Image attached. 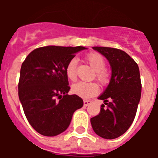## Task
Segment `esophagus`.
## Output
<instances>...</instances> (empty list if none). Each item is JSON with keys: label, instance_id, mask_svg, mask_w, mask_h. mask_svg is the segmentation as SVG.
Segmentation results:
<instances>
[{"label": "esophagus", "instance_id": "obj_1", "mask_svg": "<svg viewBox=\"0 0 158 158\" xmlns=\"http://www.w3.org/2000/svg\"><path fill=\"white\" fill-rule=\"evenodd\" d=\"M91 103H92V102L90 101V100H84V106H85V107H86V106H89V104H91Z\"/></svg>", "mask_w": 158, "mask_h": 158}]
</instances>
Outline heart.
<instances>
[{
	"instance_id": "1",
	"label": "heart",
	"mask_w": 158,
	"mask_h": 158,
	"mask_svg": "<svg viewBox=\"0 0 158 158\" xmlns=\"http://www.w3.org/2000/svg\"><path fill=\"white\" fill-rule=\"evenodd\" d=\"M86 60L93 69L96 70V78L102 85H106L109 81V73L104 69L105 62L101 55L96 53H91L88 54ZM77 60L72 58L65 68L66 77L72 81H74L77 79ZM98 92L99 86L96 82L79 81L72 86V93L84 99L91 98L96 96Z\"/></svg>"
}]
</instances>
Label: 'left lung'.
<instances>
[{
  "label": "left lung",
  "instance_id": "8db88e82",
  "mask_svg": "<svg viewBox=\"0 0 158 158\" xmlns=\"http://www.w3.org/2000/svg\"><path fill=\"white\" fill-rule=\"evenodd\" d=\"M109 62L111 77L98 97L104 100L100 114L90 119L95 133L114 139L123 135L135 119L142 92L139 65L126 52L115 48L93 47Z\"/></svg>",
  "mask_w": 158,
  "mask_h": 158
}]
</instances>
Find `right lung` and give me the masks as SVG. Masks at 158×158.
I'll return each instance as SVG.
<instances>
[{
  "instance_id": "obj_1",
  "label": "right lung",
  "mask_w": 158,
  "mask_h": 158,
  "mask_svg": "<svg viewBox=\"0 0 158 158\" xmlns=\"http://www.w3.org/2000/svg\"><path fill=\"white\" fill-rule=\"evenodd\" d=\"M84 47L47 46L37 48L25 58L20 69L18 93L26 118L38 133L56 136L68 128L83 100L68 95L65 74L68 62ZM59 100H56V97Z\"/></svg>"
}]
</instances>
